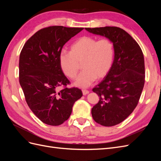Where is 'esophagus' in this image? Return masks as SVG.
<instances>
[{"label": "esophagus", "mask_w": 161, "mask_h": 161, "mask_svg": "<svg viewBox=\"0 0 161 161\" xmlns=\"http://www.w3.org/2000/svg\"><path fill=\"white\" fill-rule=\"evenodd\" d=\"M82 94H83L84 95H87L89 92V91L88 90H86V89H82Z\"/></svg>", "instance_id": "1"}]
</instances>
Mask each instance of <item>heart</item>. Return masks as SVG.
Segmentation results:
<instances>
[{
    "instance_id": "obj_1",
    "label": "heart",
    "mask_w": 161,
    "mask_h": 161,
    "mask_svg": "<svg viewBox=\"0 0 161 161\" xmlns=\"http://www.w3.org/2000/svg\"><path fill=\"white\" fill-rule=\"evenodd\" d=\"M114 56V45L109 39L98 40L94 37L82 36L70 45V52L60 53L59 63L63 73L70 79L76 77L81 64L83 70L74 85L86 88L96 79H101L108 74Z\"/></svg>"
}]
</instances>
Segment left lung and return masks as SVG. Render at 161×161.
I'll use <instances>...</instances> for the list:
<instances>
[{"label":"left lung","instance_id":"1","mask_svg":"<svg viewBox=\"0 0 161 161\" xmlns=\"http://www.w3.org/2000/svg\"><path fill=\"white\" fill-rule=\"evenodd\" d=\"M111 41L114 60L108 75L92 91L99 101L91 109L93 119L104 126L122 122L137 106L145 81L142 50L129 33L117 27L85 28Z\"/></svg>","mask_w":161,"mask_h":161}]
</instances>
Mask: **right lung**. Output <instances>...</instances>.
Returning a JSON list of instances; mask_svg holds the SVG:
<instances>
[{"label":"right lung","mask_w":161,"mask_h":161,"mask_svg":"<svg viewBox=\"0 0 161 161\" xmlns=\"http://www.w3.org/2000/svg\"><path fill=\"white\" fill-rule=\"evenodd\" d=\"M83 28L51 26L37 31L26 42L19 56V83L28 106L42 122L61 125L69 118L80 89L66 87L59 56L65 43ZM65 88L60 92L58 86Z\"/></svg>","instance_id":"obj_1"}]
</instances>
